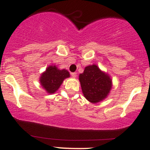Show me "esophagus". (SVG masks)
<instances>
[{"instance_id": "esophagus-1", "label": "esophagus", "mask_w": 150, "mask_h": 150, "mask_svg": "<svg viewBox=\"0 0 150 150\" xmlns=\"http://www.w3.org/2000/svg\"><path fill=\"white\" fill-rule=\"evenodd\" d=\"M71 75H72L73 78H75V77H77V73L76 72H72V73H71Z\"/></svg>"}]
</instances>
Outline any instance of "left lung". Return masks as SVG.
<instances>
[{
    "label": "left lung",
    "instance_id": "left-lung-1",
    "mask_svg": "<svg viewBox=\"0 0 150 150\" xmlns=\"http://www.w3.org/2000/svg\"><path fill=\"white\" fill-rule=\"evenodd\" d=\"M79 81L84 97L94 103L105 98L112 86L108 75L102 72L94 64L85 68L84 72L80 74Z\"/></svg>",
    "mask_w": 150,
    "mask_h": 150
}]
</instances>
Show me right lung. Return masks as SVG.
<instances>
[{"instance_id":"obj_1","label":"right lung","mask_w":150,"mask_h":150,"mask_svg":"<svg viewBox=\"0 0 150 150\" xmlns=\"http://www.w3.org/2000/svg\"><path fill=\"white\" fill-rule=\"evenodd\" d=\"M69 77V73L66 69L60 70L56 66H50L42 74L40 83L47 93L53 94L59 89L64 80Z\"/></svg>"}]
</instances>
